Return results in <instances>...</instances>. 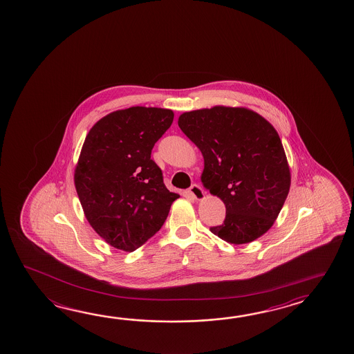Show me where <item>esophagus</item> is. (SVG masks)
I'll use <instances>...</instances> for the list:
<instances>
[{"mask_svg": "<svg viewBox=\"0 0 354 354\" xmlns=\"http://www.w3.org/2000/svg\"><path fill=\"white\" fill-rule=\"evenodd\" d=\"M188 194H191L194 200H198V201H201V200L205 198V191L198 185H192L189 189H188Z\"/></svg>", "mask_w": 354, "mask_h": 354, "instance_id": "34e87169", "label": "esophagus"}]
</instances>
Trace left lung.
Masks as SVG:
<instances>
[{
  "mask_svg": "<svg viewBox=\"0 0 354 354\" xmlns=\"http://www.w3.org/2000/svg\"><path fill=\"white\" fill-rule=\"evenodd\" d=\"M180 131L203 157L201 182L226 207L209 231L226 243H251L270 230L290 189L284 147L266 119L243 106L185 111Z\"/></svg>",
  "mask_w": 354,
  "mask_h": 354,
  "instance_id": "1",
  "label": "left lung"
}]
</instances>
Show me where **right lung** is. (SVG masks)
<instances>
[{
    "instance_id": "1",
    "label": "right lung",
    "mask_w": 354,
    "mask_h": 354,
    "mask_svg": "<svg viewBox=\"0 0 354 354\" xmlns=\"http://www.w3.org/2000/svg\"><path fill=\"white\" fill-rule=\"evenodd\" d=\"M174 111L131 106L91 127L79 156L74 183L91 227L115 249L132 252L166 221L180 194L169 192L151 160Z\"/></svg>"
}]
</instances>
